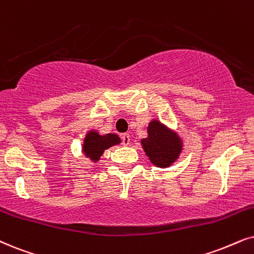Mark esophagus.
I'll list each match as a JSON object with an SVG mask.
<instances>
[{
	"label": "esophagus",
	"mask_w": 254,
	"mask_h": 254,
	"mask_svg": "<svg viewBox=\"0 0 254 254\" xmlns=\"http://www.w3.org/2000/svg\"><path fill=\"white\" fill-rule=\"evenodd\" d=\"M122 142H123L124 146L129 145V144H130V134L129 133L122 134Z\"/></svg>",
	"instance_id": "34e87169"
}]
</instances>
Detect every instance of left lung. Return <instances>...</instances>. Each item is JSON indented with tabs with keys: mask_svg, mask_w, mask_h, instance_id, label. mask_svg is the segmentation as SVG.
I'll use <instances>...</instances> for the list:
<instances>
[{
	"mask_svg": "<svg viewBox=\"0 0 254 254\" xmlns=\"http://www.w3.org/2000/svg\"><path fill=\"white\" fill-rule=\"evenodd\" d=\"M146 130L147 137L140 143L147 158L157 168H169L181 156L182 137L158 120L151 121Z\"/></svg>",
	"mask_w": 254,
	"mask_h": 254,
	"instance_id": "left-lung-1",
	"label": "left lung"
}]
</instances>
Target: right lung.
Segmentation results:
<instances>
[{"label": "right lung", "instance_id": "right-lung-1", "mask_svg": "<svg viewBox=\"0 0 254 254\" xmlns=\"http://www.w3.org/2000/svg\"><path fill=\"white\" fill-rule=\"evenodd\" d=\"M121 137L116 133L101 134L97 130H90L86 132L82 145V153L86 158L97 163L105 150L121 144Z\"/></svg>", "mask_w": 254, "mask_h": 254}]
</instances>
